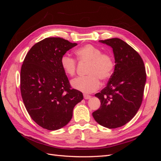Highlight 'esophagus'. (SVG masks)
<instances>
[{
  "label": "esophagus",
  "mask_w": 161,
  "mask_h": 161,
  "mask_svg": "<svg viewBox=\"0 0 161 161\" xmlns=\"http://www.w3.org/2000/svg\"><path fill=\"white\" fill-rule=\"evenodd\" d=\"M83 96H84V98H85V99H90L91 97L90 95H86V94H84V95H83Z\"/></svg>",
  "instance_id": "34e87169"
}]
</instances>
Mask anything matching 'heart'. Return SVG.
Instances as JSON below:
<instances>
[{"mask_svg": "<svg viewBox=\"0 0 161 161\" xmlns=\"http://www.w3.org/2000/svg\"><path fill=\"white\" fill-rule=\"evenodd\" d=\"M77 60L81 63L88 64L86 69L87 76L72 80L71 85L75 89L89 93L98 89L100 80L109 79L113 74L115 63L112 56L102 53L99 48L91 44L82 46L75 51ZM60 64L63 70L70 76L76 74V62L69 56L61 58Z\"/></svg>", "mask_w": 161, "mask_h": 161, "instance_id": "1", "label": "heart"}]
</instances>
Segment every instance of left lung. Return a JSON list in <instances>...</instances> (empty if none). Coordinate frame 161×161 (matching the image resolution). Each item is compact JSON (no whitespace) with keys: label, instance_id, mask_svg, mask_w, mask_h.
<instances>
[{"label":"left lung","instance_id":"left-lung-1","mask_svg":"<svg viewBox=\"0 0 161 161\" xmlns=\"http://www.w3.org/2000/svg\"><path fill=\"white\" fill-rule=\"evenodd\" d=\"M99 42L112 47L115 65L108 85L95 95L99 99L101 107L92 116L102 126L116 128L129 122L138 112L147 74L142 58L127 43L119 38Z\"/></svg>","mask_w":161,"mask_h":161}]
</instances>
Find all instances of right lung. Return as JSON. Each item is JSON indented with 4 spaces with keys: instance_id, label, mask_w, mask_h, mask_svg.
Returning <instances> with one entry per match:
<instances>
[{
    "instance_id": "right-lung-1",
    "label": "right lung",
    "mask_w": 161,
    "mask_h": 161,
    "mask_svg": "<svg viewBox=\"0 0 161 161\" xmlns=\"http://www.w3.org/2000/svg\"><path fill=\"white\" fill-rule=\"evenodd\" d=\"M77 45L60 37H47L36 43L21 69V93L31 119L43 128L56 130L71 120L82 93L72 89L60 60Z\"/></svg>"
}]
</instances>
